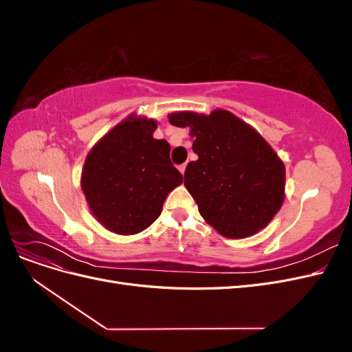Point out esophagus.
<instances>
[{"mask_svg":"<svg viewBox=\"0 0 352 352\" xmlns=\"http://www.w3.org/2000/svg\"><path fill=\"white\" fill-rule=\"evenodd\" d=\"M179 170H180V173L185 175V170H186V163H185V164H180V166H179Z\"/></svg>","mask_w":352,"mask_h":352,"instance_id":"esophagus-1","label":"esophagus"}]
</instances>
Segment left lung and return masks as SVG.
<instances>
[{
	"mask_svg": "<svg viewBox=\"0 0 352 352\" xmlns=\"http://www.w3.org/2000/svg\"><path fill=\"white\" fill-rule=\"evenodd\" d=\"M168 122L189 127L198 155L185 170V188L199 214L220 235L242 239L264 229L285 199V164L269 142L228 110L177 111Z\"/></svg>",
	"mask_w": 352,
	"mask_h": 352,
	"instance_id": "obj_1",
	"label": "left lung"
}]
</instances>
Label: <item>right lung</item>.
<instances>
[{"label":"right lung","instance_id":"right-lung-1","mask_svg":"<svg viewBox=\"0 0 352 352\" xmlns=\"http://www.w3.org/2000/svg\"><path fill=\"white\" fill-rule=\"evenodd\" d=\"M157 122L129 114L95 144L80 186L92 216L117 235H135L162 214L167 195L182 184L170 145L153 136Z\"/></svg>","mask_w":352,"mask_h":352}]
</instances>
